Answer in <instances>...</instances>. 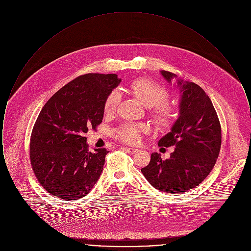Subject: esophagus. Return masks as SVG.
Returning a JSON list of instances; mask_svg holds the SVG:
<instances>
[{
    "instance_id": "obj_1",
    "label": "esophagus",
    "mask_w": 251,
    "mask_h": 251,
    "mask_svg": "<svg viewBox=\"0 0 251 251\" xmlns=\"http://www.w3.org/2000/svg\"><path fill=\"white\" fill-rule=\"evenodd\" d=\"M123 151H125L126 152H128V153H130V154H134V153H136L137 151H138V150L137 149H133V148H123Z\"/></svg>"
}]
</instances>
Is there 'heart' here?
Returning <instances> with one entry per match:
<instances>
[{"instance_id":"heart-1","label":"heart","mask_w":251,"mask_h":251,"mask_svg":"<svg viewBox=\"0 0 251 251\" xmlns=\"http://www.w3.org/2000/svg\"><path fill=\"white\" fill-rule=\"evenodd\" d=\"M126 90L143 106L151 109V116L160 129L169 130L174 125L178 112L175 106L167 101L169 95L165 87L148 78H136L128 84ZM118 103L117 92H110L103 102L104 114L112 115ZM146 131L147 127L143 124H124L115 131L114 135L122 142L135 144L140 140L141 132Z\"/></svg>"}]
</instances>
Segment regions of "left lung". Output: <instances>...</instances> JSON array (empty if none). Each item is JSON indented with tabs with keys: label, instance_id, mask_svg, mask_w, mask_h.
<instances>
[{
	"label": "left lung",
	"instance_id": "8db88e82",
	"mask_svg": "<svg viewBox=\"0 0 251 251\" xmlns=\"http://www.w3.org/2000/svg\"><path fill=\"white\" fill-rule=\"evenodd\" d=\"M168 83L177 75L162 71ZM180 88L179 116L170 131L162 137L159 147H174L167 160L158 152L141 169L145 178L156 189L183 193L198 186L214 168L221 148V126L209 96L201 86L178 80Z\"/></svg>",
	"mask_w": 251,
	"mask_h": 251
}]
</instances>
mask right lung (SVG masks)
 Listing matches in <instances>:
<instances>
[{
	"instance_id": "add662e5",
	"label": "right lung",
	"mask_w": 251,
	"mask_h": 251,
	"mask_svg": "<svg viewBox=\"0 0 251 251\" xmlns=\"http://www.w3.org/2000/svg\"><path fill=\"white\" fill-rule=\"evenodd\" d=\"M120 82L117 74H84L64 85L40 111L31 134L30 161L50 195L76 201L95 185L109 151H89L84 133L101 123L104 100Z\"/></svg>"
}]
</instances>
